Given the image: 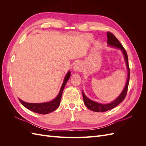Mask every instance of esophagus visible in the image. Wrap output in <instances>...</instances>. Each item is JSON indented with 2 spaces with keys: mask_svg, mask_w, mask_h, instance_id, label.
Listing matches in <instances>:
<instances>
[{
  "mask_svg": "<svg viewBox=\"0 0 146 146\" xmlns=\"http://www.w3.org/2000/svg\"><path fill=\"white\" fill-rule=\"evenodd\" d=\"M74 69L75 71H76V72L80 71V70L82 69L81 64L79 63H76V64H75L74 66Z\"/></svg>",
  "mask_w": 146,
  "mask_h": 146,
  "instance_id": "34e87169",
  "label": "esophagus"
}]
</instances>
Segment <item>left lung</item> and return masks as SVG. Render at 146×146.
<instances>
[{"instance_id": "obj_1", "label": "left lung", "mask_w": 146, "mask_h": 146, "mask_svg": "<svg viewBox=\"0 0 146 146\" xmlns=\"http://www.w3.org/2000/svg\"><path fill=\"white\" fill-rule=\"evenodd\" d=\"M107 43L109 46H111L113 47H117L118 48H120L122 50L123 55H124L125 60L126 61V64L128 69V77H127V80L124 89L123 90L121 94L119 95L118 98L113 101V102L108 104H101L98 102H96L92 101L88 99L87 97L84 94V92L82 91V94H83V99L84 103H85V105L88 108L92 110V111H94L96 112H105L107 111L108 110H110L111 109L114 108L117 106L119 104L121 103L124 100L125 98L127 93V90H128V87H129V80H130V68H129V60H128V56L127 52L125 50V48H123L122 45L119 42V41L117 39V38L114 36V35L110 32H107Z\"/></svg>"}]
</instances>
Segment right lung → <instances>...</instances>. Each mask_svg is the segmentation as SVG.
<instances>
[{
    "instance_id": "obj_1",
    "label": "right lung",
    "mask_w": 146,
    "mask_h": 146,
    "mask_svg": "<svg viewBox=\"0 0 146 146\" xmlns=\"http://www.w3.org/2000/svg\"><path fill=\"white\" fill-rule=\"evenodd\" d=\"M70 76V71H69L68 74H66V76L64 78V82L63 83L62 86L61 88V90L58 95L57 96V97L54 100H53L51 102H49L42 103V104H30V103L25 102L21 100V99H19V100L21 102L22 105L24 106L25 108H28L29 110H31V111H32L35 113L46 114L49 113L52 111H54V110H55L56 108H58V107H59L63 90L66 83H67L68 80H69Z\"/></svg>"
}]
</instances>
